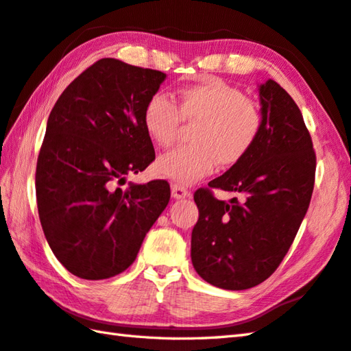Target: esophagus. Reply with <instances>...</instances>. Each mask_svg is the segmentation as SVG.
Segmentation results:
<instances>
[{
	"label": "esophagus",
	"mask_w": 351,
	"mask_h": 351,
	"mask_svg": "<svg viewBox=\"0 0 351 351\" xmlns=\"http://www.w3.org/2000/svg\"><path fill=\"white\" fill-rule=\"evenodd\" d=\"M189 196H190V191L187 187H184V185H181V184L171 185V197L173 199H184Z\"/></svg>",
	"instance_id": "obj_1"
}]
</instances>
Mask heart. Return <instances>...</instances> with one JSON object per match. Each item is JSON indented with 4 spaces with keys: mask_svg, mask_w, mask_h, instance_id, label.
<instances>
[{
    "mask_svg": "<svg viewBox=\"0 0 351 351\" xmlns=\"http://www.w3.org/2000/svg\"><path fill=\"white\" fill-rule=\"evenodd\" d=\"M180 106L166 93H154L143 110V125L155 145L175 141L181 116L199 121L193 145L180 146L156 161L158 175L191 184L210 175L220 161L234 164L247 155L263 132L264 117L240 88L220 78H205L178 92Z\"/></svg>",
    "mask_w": 351,
    "mask_h": 351,
    "instance_id": "heart-1",
    "label": "heart"
}]
</instances>
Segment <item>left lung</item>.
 I'll list each match as a JSON object with an SVG mask.
<instances>
[{"label":"left lung","instance_id":"1","mask_svg":"<svg viewBox=\"0 0 351 351\" xmlns=\"http://www.w3.org/2000/svg\"><path fill=\"white\" fill-rule=\"evenodd\" d=\"M259 101L264 126L255 146L210 189L195 193L191 263L200 278L223 289H247L270 278L314 190L317 158L297 104L273 80L259 86ZM211 188L244 192L246 202L226 204Z\"/></svg>","mask_w":351,"mask_h":351}]
</instances>
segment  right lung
I'll list each match as a JSON object with an SVG mask.
<instances>
[{
	"label": "right lung",
	"mask_w": 351,
	"mask_h": 351,
	"mask_svg": "<svg viewBox=\"0 0 351 351\" xmlns=\"http://www.w3.org/2000/svg\"><path fill=\"white\" fill-rule=\"evenodd\" d=\"M164 80L160 71L101 58L51 110L36 167L37 210L52 253L81 279L125 271L169 204L167 181L119 189L155 160L143 110Z\"/></svg>",
	"instance_id": "obj_1"
}]
</instances>
